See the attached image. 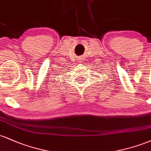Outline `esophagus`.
I'll return each mask as SVG.
<instances>
[{"mask_svg": "<svg viewBox=\"0 0 151 151\" xmlns=\"http://www.w3.org/2000/svg\"><path fill=\"white\" fill-rule=\"evenodd\" d=\"M79 59H80V58H79Z\"/></svg>", "mask_w": 151, "mask_h": 151, "instance_id": "obj_1", "label": "esophagus"}]
</instances>
